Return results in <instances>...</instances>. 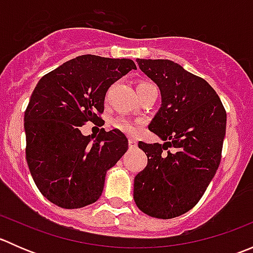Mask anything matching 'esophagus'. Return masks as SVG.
<instances>
[{
    "label": "esophagus",
    "instance_id": "obj_1",
    "mask_svg": "<svg viewBox=\"0 0 253 253\" xmlns=\"http://www.w3.org/2000/svg\"><path fill=\"white\" fill-rule=\"evenodd\" d=\"M128 145H129V148H136L137 147V141H136V139H133V138H129L128 139Z\"/></svg>",
    "mask_w": 253,
    "mask_h": 253
}]
</instances>
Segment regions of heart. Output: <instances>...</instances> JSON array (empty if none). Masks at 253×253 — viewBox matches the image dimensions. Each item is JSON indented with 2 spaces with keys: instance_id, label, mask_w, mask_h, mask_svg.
<instances>
[{
  "instance_id": "heart-1",
  "label": "heart",
  "mask_w": 253,
  "mask_h": 253,
  "mask_svg": "<svg viewBox=\"0 0 253 253\" xmlns=\"http://www.w3.org/2000/svg\"><path fill=\"white\" fill-rule=\"evenodd\" d=\"M145 84L147 83L138 84V86L145 85ZM138 86H137V88H138ZM116 127L127 134H136L137 132H138V125H136L134 122L129 121V120H125V119L119 120V121L116 122Z\"/></svg>"
}]
</instances>
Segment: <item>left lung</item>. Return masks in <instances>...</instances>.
Returning a JSON list of instances; mask_svg holds the SVG:
<instances>
[{"label":"left lung","mask_w":253,"mask_h":253,"mask_svg":"<svg viewBox=\"0 0 253 253\" xmlns=\"http://www.w3.org/2000/svg\"><path fill=\"white\" fill-rule=\"evenodd\" d=\"M137 63L160 90L162 105L148 128L165 142L138 143L148 164L134 177L133 198L143 213L171 219L197 205L215 175L226 112L205 79L174 61L137 58Z\"/></svg>","instance_id":"obj_1"}]
</instances>
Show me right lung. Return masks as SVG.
Masks as SVG:
<instances>
[{
  "instance_id": "add662e5",
  "label": "right lung",
  "mask_w": 253,
  "mask_h": 253,
  "mask_svg": "<svg viewBox=\"0 0 253 253\" xmlns=\"http://www.w3.org/2000/svg\"><path fill=\"white\" fill-rule=\"evenodd\" d=\"M136 65L128 58L82 55L38 82L24 112L25 157L45 198L66 209L101 196L105 175L128 149L120 129L83 136L85 122L100 125L105 94Z\"/></svg>"
}]
</instances>
